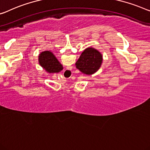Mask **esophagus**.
<instances>
[{"label":"esophagus","mask_w":150,"mask_h":150,"mask_svg":"<svg viewBox=\"0 0 150 150\" xmlns=\"http://www.w3.org/2000/svg\"><path fill=\"white\" fill-rule=\"evenodd\" d=\"M66 74H68L69 72H70V71H69L68 70H66Z\"/></svg>","instance_id":"esophagus-1"}]
</instances>
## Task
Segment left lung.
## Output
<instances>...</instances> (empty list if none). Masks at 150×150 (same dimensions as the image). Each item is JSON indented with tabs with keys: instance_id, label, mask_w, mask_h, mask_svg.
Returning <instances> with one entry per match:
<instances>
[{
	"instance_id": "8db88e82",
	"label": "left lung",
	"mask_w": 150,
	"mask_h": 150,
	"mask_svg": "<svg viewBox=\"0 0 150 150\" xmlns=\"http://www.w3.org/2000/svg\"><path fill=\"white\" fill-rule=\"evenodd\" d=\"M103 63V55L98 50L88 47L84 50L75 66L78 70L86 75H93L100 69Z\"/></svg>"
}]
</instances>
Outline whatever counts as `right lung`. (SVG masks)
Wrapping results in <instances>:
<instances>
[{"instance_id": "obj_1", "label": "right lung", "mask_w": 150, "mask_h": 150, "mask_svg": "<svg viewBox=\"0 0 150 150\" xmlns=\"http://www.w3.org/2000/svg\"><path fill=\"white\" fill-rule=\"evenodd\" d=\"M39 65L48 73H58L63 70V66L50 51H45L39 54Z\"/></svg>"}]
</instances>
